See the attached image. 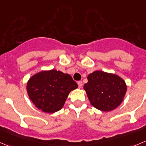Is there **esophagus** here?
<instances>
[{"label":"esophagus","instance_id":"1","mask_svg":"<svg viewBox=\"0 0 146 146\" xmlns=\"http://www.w3.org/2000/svg\"><path fill=\"white\" fill-rule=\"evenodd\" d=\"M77 84H78L79 88H82V82L79 81L78 82H77Z\"/></svg>","mask_w":146,"mask_h":146}]
</instances>
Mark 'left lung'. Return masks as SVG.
Masks as SVG:
<instances>
[{"instance_id":"1","label":"left lung","mask_w":146,"mask_h":146,"mask_svg":"<svg viewBox=\"0 0 146 146\" xmlns=\"http://www.w3.org/2000/svg\"><path fill=\"white\" fill-rule=\"evenodd\" d=\"M87 80L84 90L91 105L99 110H113L124 100L127 85L117 74L98 70L89 74Z\"/></svg>"}]
</instances>
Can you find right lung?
Here are the masks:
<instances>
[{"label":"right lung","mask_w":146,"mask_h":146,"mask_svg":"<svg viewBox=\"0 0 146 146\" xmlns=\"http://www.w3.org/2000/svg\"><path fill=\"white\" fill-rule=\"evenodd\" d=\"M77 87L69 74L51 69L31 76L26 84V91L29 99L38 110L54 113L63 108L70 92Z\"/></svg>","instance_id":"1"}]
</instances>
